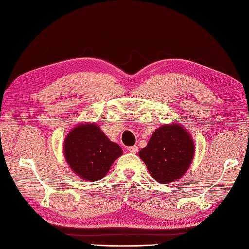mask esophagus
<instances>
[{
    "mask_svg": "<svg viewBox=\"0 0 249 249\" xmlns=\"http://www.w3.org/2000/svg\"><path fill=\"white\" fill-rule=\"evenodd\" d=\"M128 152H130V153H132V154L138 153V146H137V145L129 146V147H128Z\"/></svg>",
    "mask_w": 249,
    "mask_h": 249,
    "instance_id": "1",
    "label": "esophagus"
}]
</instances>
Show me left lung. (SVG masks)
<instances>
[{"mask_svg": "<svg viewBox=\"0 0 249 249\" xmlns=\"http://www.w3.org/2000/svg\"><path fill=\"white\" fill-rule=\"evenodd\" d=\"M195 146L187 129L172 123L156 129L139 157L156 181L170 183L180 179L192 163Z\"/></svg>", "mask_w": 249, "mask_h": 249, "instance_id": "1", "label": "left lung"}]
</instances>
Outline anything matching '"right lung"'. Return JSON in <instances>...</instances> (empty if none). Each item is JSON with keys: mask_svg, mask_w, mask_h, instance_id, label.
I'll use <instances>...</instances> for the list:
<instances>
[{"mask_svg": "<svg viewBox=\"0 0 249 249\" xmlns=\"http://www.w3.org/2000/svg\"><path fill=\"white\" fill-rule=\"evenodd\" d=\"M63 154L75 174L85 180L96 181L106 176L123 152L95 123H85L69 132L63 143Z\"/></svg>", "mask_w": 249, "mask_h": 249, "instance_id": "right-lung-1", "label": "right lung"}]
</instances>
